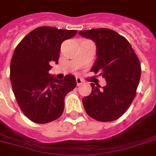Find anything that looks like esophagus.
Listing matches in <instances>:
<instances>
[{"label": "esophagus", "instance_id": "1", "mask_svg": "<svg viewBox=\"0 0 156 156\" xmlns=\"http://www.w3.org/2000/svg\"><path fill=\"white\" fill-rule=\"evenodd\" d=\"M76 83H77V85L79 86L83 83V80L80 78H76Z\"/></svg>", "mask_w": 156, "mask_h": 156}]
</instances>
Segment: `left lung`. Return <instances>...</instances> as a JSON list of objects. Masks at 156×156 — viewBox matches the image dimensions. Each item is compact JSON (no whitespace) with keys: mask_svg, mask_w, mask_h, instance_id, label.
<instances>
[{"mask_svg":"<svg viewBox=\"0 0 156 156\" xmlns=\"http://www.w3.org/2000/svg\"><path fill=\"white\" fill-rule=\"evenodd\" d=\"M97 48V59L91 69L105 78L100 89L91 83V93L83 99L86 112L96 121H112L120 118L136 95L141 77V65L130 44L122 35L108 28L81 30Z\"/></svg>","mask_w":156,"mask_h":156,"instance_id":"left-lung-1","label":"left lung"}]
</instances>
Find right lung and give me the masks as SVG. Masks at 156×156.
<instances>
[{
  "label": "right lung",
  "mask_w": 156,
  "mask_h": 156,
  "mask_svg": "<svg viewBox=\"0 0 156 156\" xmlns=\"http://www.w3.org/2000/svg\"><path fill=\"white\" fill-rule=\"evenodd\" d=\"M77 32L40 27L26 35L14 50L9 74L13 94L24 115L35 123L58 119L63 113L66 95L76 87L73 75L57 80L48 71L50 64L58 63L62 42Z\"/></svg>",
  "instance_id": "obj_1"
}]
</instances>
